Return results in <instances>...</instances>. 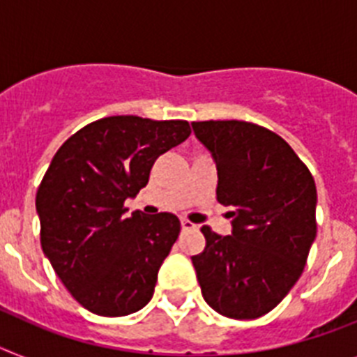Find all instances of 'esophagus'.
<instances>
[{
	"mask_svg": "<svg viewBox=\"0 0 357 357\" xmlns=\"http://www.w3.org/2000/svg\"><path fill=\"white\" fill-rule=\"evenodd\" d=\"M181 229L183 230H192V229H196V225L192 223V221H188V220H181Z\"/></svg>",
	"mask_w": 357,
	"mask_h": 357,
	"instance_id": "obj_1",
	"label": "esophagus"
}]
</instances>
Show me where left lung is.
Here are the masks:
<instances>
[{
	"label": "left lung",
	"mask_w": 357,
	"mask_h": 357,
	"mask_svg": "<svg viewBox=\"0 0 357 357\" xmlns=\"http://www.w3.org/2000/svg\"><path fill=\"white\" fill-rule=\"evenodd\" d=\"M218 169V202L230 236L203 227L192 256L203 299L221 316L256 319L296 285L316 239V183L289 143L247 121H194Z\"/></svg>",
	"instance_id": "obj_1"
}]
</instances>
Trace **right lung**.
Returning <instances> with one entry per match:
<instances>
[{"mask_svg":"<svg viewBox=\"0 0 357 357\" xmlns=\"http://www.w3.org/2000/svg\"><path fill=\"white\" fill-rule=\"evenodd\" d=\"M190 136L187 121L110 116L59 146L38 194L41 248L76 301L98 316L142 310L178 239L169 212L127 218L123 203L149 183L154 161Z\"/></svg>","mask_w":357,"mask_h":357,"instance_id":"1","label":"right lung"}]
</instances>
